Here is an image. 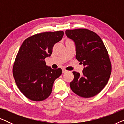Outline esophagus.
<instances>
[{
	"mask_svg": "<svg viewBox=\"0 0 124 124\" xmlns=\"http://www.w3.org/2000/svg\"><path fill=\"white\" fill-rule=\"evenodd\" d=\"M62 73H65L68 72V70H67L65 69H64V68L62 69Z\"/></svg>",
	"mask_w": 124,
	"mask_h": 124,
	"instance_id": "esophagus-1",
	"label": "esophagus"
}]
</instances>
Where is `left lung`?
Instances as JSON below:
<instances>
[{
  "label": "left lung",
  "mask_w": 124,
  "mask_h": 124,
  "mask_svg": "<svg viewBox=\"0 0 124 124\" xmlns=\"http://www.w3.org/2000/svg\"><path fill=\"white\" fill-rule=\"evenodd\" d=\"M65 34L76 45V58L84 66L82 73L73 72L70 87L76 94L90 98L107 84L112 71L108 51L99 35L87 29L67 30Z\"/></svg>",
  "instance_id": "left-lung-1"
}]
</instances>
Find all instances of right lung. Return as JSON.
I'll use <instances>...</instances> for the list:
<instances>
[{"label": "right lung", "mask_w": 124, "mask_h": 124, "mask_svg": "<svg viewBox=\"0 0 124 124\" xmlns=\"http://www.w3.org/2000/svg\"><path fill=\"white\" fill-rule=\"evenodd\" d=\"M64 34L62 31L37 34L26 38L20 47L13 66V75L18 88L28 99L39 101L50 95L54 81L62 70L48 67L45 59L50 56L54 45Z\"/></svg>", "instance_id": "right-lung-1"}]
</instances>
